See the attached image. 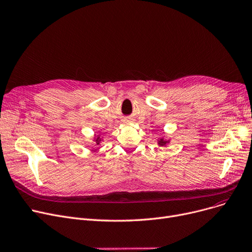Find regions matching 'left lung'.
Masks as SVG:
<instances>
[{
  "label": "left lung",
  "instance_id": "1",
  "mask_svg": "<svg viewBox=\"0 0 252 252\" xmlns=\"http://www.w3.org/2000/svg\"><path fill=\"white\" fill-rule=\"evenodd\" d=\"M168 142H169V140H164V138H160V139L158 140V145H160V146L166 145Z\"/></svg>",
  "mask_w": 252,
  "mask_h": 252
}]
</instances>
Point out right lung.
Wrapping results in <instances>:
<instances>
[{"label":"right lung","instance_id":"add662e5","mask_svg":"<svg viewBox=\"0 0 252 252\" xmlns=\"http://www.w3.org/2000/svg\"><path fill=\"white\" fill-rule=\"evenodd\" d=\"M94 140H95V143H96V144H99V142L101 141V140H100V137H99V136H97V137H96V138H95Z\"/></svg>","mask_w":252,"mask_h":252}]
</instances>
